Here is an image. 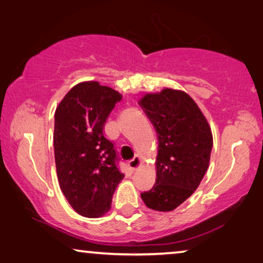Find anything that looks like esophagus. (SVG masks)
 <instances>
[{
    "mask_svg": "<svg viewBox=\"0 0 263 263\" xmlns=\"http://www.w3.org/2000/svg\"><path fill=\"white\" fill-rule=\"evenodd\" d=\"M130 168L131 170H137L140 166V158L139 156H135L132 158V159L130 160Z\"/></svg>",
    "mask_w": 263,
    "mask_h": 263,
    "instance_id": "esophagus-1",
    "label": "esophagus"
}]
</instances>
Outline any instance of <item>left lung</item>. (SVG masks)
Here are the masks:
<instances>
[{
  "instance_id": "1",
  "label": "left lung",
  "mask_w": 263,
  "mask_h": 263,
  "mask_svg": "<svg viewBox=\"0 0 263 263\" xmlns=\"http://www.w3.org/2000/svg\"><path fill=\"white\" fill-rule=\"evenodd\" d=\"M140 106L156 127L157 179L141 199L154 211H173L198 189L210 164L213 137L195 102L184 91L148 93Z\"/></svg>"
}]
</instances>
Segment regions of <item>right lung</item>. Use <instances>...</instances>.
<instances>
[{"mask_svg":"<svg viewBox=\"0 0 263 263\" xmlns=\"http://www.w3.org/2000/svg\"><path fill=\"white\" fill-rule=\"evenodd\" d=\"M122 96L98 82L74 85L55 112L53 147L58 181L70 205L85 218H99L111 208L124 178L115 144L104 126Z\"/></svg>","mask_w":263,"mask_h":263,"instance_id":"1","label":"right lung"}]
</instances>
